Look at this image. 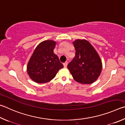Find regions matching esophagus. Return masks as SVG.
I'll return each mask as SVG.
<instances>
[{
	"instance_id": "34e87169",
	"label": "esophagus",
	"mask_w": 125,
	"mask_h": 125,
	"mask_svg": "<svg viewBox=\"0 0 125 125\" xmlns=\"http://www.w3.org/2000/svg\"><path fill=\"white\" fill-rule=\"evenodd\" d=\"M68 62H64V63H63V65H64V68H67V65H68Z\"/></svg>"
}]
</instances>
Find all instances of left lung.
<instances>
[{"mask_svg":"<svg viewBox=\"0 0 125 125\" xmlns=\"http://www.w3.org/2000/svg\"><path fill=\"white\" fill-rule=\"evenodd\" d=\"M73 44L75 56L68 65V69L77 82L91 84L101 74L102 63L100 57L87 40L77 39Z\"/></svg>","mask_w":125,"mask_h":125,"instance_id":"8db88e82","label":"left lung"}]
</instances>
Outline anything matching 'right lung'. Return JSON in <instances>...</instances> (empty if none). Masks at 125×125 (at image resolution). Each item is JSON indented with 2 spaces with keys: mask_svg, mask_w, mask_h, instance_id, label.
<instances>
[{
  "mask_svg": "<svg viewBox=\"0 0 125 125\" xmlns=\"http://www.w3.org/2000/svg\"><path fill=\"white\" fill-rule=\"evenodd\" d=\"M56 42L45 40L40 42L34 51L27 67V73L31 80L37 83H46L55 78L63 65L53 49Z\"/></svg>",
  "mask_w": 125,
  "mask_h": 125,
  "instance_id": "right-lung-1",
  "label": "right lung"
}]
</instances>
